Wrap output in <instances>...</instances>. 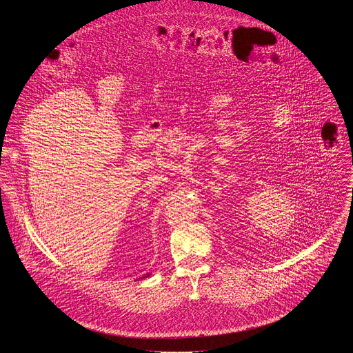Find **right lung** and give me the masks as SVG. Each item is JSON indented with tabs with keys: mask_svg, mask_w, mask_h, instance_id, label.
<instances>
[{
	"mask_svg": "<svg viewBox=\"0 0 353 353\" xmlns=\"http://www.w3.org/2000/svg\"><path fill=\"white\" fill-rule=\"evenodd\" d=\"M148 276H150V272H146L145 275H142L139 279H143V278H148Z\"/></svg>",
	"mask_w": 353,
	"mask_h": 353,
	"instance_id": "obj_1",
	"label": "right lung"
}]
</instances>
